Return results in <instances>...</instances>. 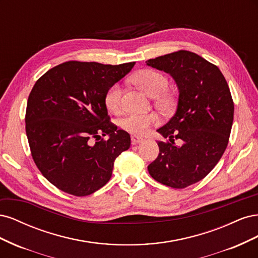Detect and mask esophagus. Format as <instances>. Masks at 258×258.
<instances>
[{
    "label": "esophagus",
    "instance_id": "1",
    "mask_svg": "<svg viewBox=\"0 0 258 258\" xmlns=\"http://www.w3.org/2000/svg\"><path fill=\"white\" fill-rule=\"evenodd\" d=\"M143 139L141 137H138V136H131V142L132 144H137V143H140L142 142Z\"/></svg>",
    "mask_w": 258,
    "mask_h": 258
}]
</instances>
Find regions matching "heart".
Returning <instances> with one entry per match:
<instances>
[{
	"instance_id": "b5f03b06",
	"label": "heart",
	"mask_w": 258,
	"mask_h": 258,
	"mask_svg": "<svg viewBox=\"0 0 258 258\" xmlns=\"http://www.w3.org/2000/svg\"><path fill=\"white\" fill-rule=\"evenodd\" d=\"M132 83L139 86L146 95L155 99V106L162 113L172 111L174 98L167 91L168 79L155 70H143L132 77ZM122 88L119 84H113L104 95V103L113 113H118L121 108ZM158 121L155 114H129L120 120V127L132 135H145L153 124Z\"/></svg>"
}]
</instances>
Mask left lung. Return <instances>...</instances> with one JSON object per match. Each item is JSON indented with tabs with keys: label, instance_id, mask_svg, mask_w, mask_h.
Segmentation results:
<instances>
[{
	"label": "left lung",
	"instance_id": "obj_1",
	"mask_svg": "<svg viewBox=\"0 0 258 258\" xmlns=\"http://www.w3.org/2000/svg\"><path fill=\"white\" fill-rule=\"evenodd\" d=\"M146 64L169 73L179 92L175 114L157 130L169 141L158 142V157L148 172L163 185L185 188L206 177L227 147L233 120L231 93L220 69L195 52L178 50Z\"/></svg>",
	"mask_w": 258,
	"mask_h": 258
}]
</instances>
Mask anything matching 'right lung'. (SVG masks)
<instances>
[{"label": "right lung", "mask_w": 258, "mask_h": 258, "mask_svg": "<svg viewBox=\"0 0 258 258\" xmlns=\"http://www.w3.org/2000/svg\"><path fill=\"white\" fill-rule=\"evenodd\" d=\"M134 66L68 61L33 86L26 111L31 155L60 190L84 197L100 189L110 181L115 159L130 147L128 132L110 121L104 95Z\"/></svg>", "instance_id": "right-lung-1"}]
</instances>
